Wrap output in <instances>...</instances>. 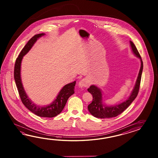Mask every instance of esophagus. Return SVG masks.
Segmentation results:
<instances>
[{
    "label": "esophagus",
    "instance_id": "34e87169",
    "mask_svg": "<svg viewBox=\"0 0 158 158\" xmlns=\"http://www.w3.org/2000/svg\"><path fill=\"white\" fill-rule=\"evenodd\" d=\"M89 85V83L87 82V81L86 79H82L80 81L79 83H78V86L79 87H87Z\"/></svg>",
    "mask_w": 158,
    "mask_h": 158
}]
</instances>
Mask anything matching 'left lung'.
<instances>
[{
  "mask_svg": "<svg viewBox=\"0 0 158 158\" xmlns=\"http://www.w3.org/2000/svg\"><path fill=\"white\" fill-rule=\"evenodd\" d=\"M131 49L135 55L141 59V65L139 74L138 76L136 84L135 85L134 89L131 93V96L128 99L121 104L114 105V106H105L102 103V92L101 90L94 85H91L87 90L92 94L93 99L90 104L88 106V110L90 112L91 114L94 117L101 118H111L116 117L118 115L121 114V113L127 108L130 106L137 97L141 83V76L143 70V61L142 60L141 55L139 54L137 48L131 41Z\"/></svg>",
  "mask_w": 158,
  "mask_h": 158,
  "instance_id": "left-lung-1",
  "label": "left lung"
}]
</instances>
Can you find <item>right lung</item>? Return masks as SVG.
Masks as SVG:
<instances>
[{
	"label": "right lung",
	"mask_w": 158,
	"mask_h": 158,
	"mask_svg": "<svg viewBox=\"0 0 158 158\" xmlns=\"http://www.w3.org/2000/svg\"><path fill=\"white\" fill-rule=\"evenodd\" d=\"M44 35V33L38 34L34 35L27 42L17 57L14 68V78L16 84L17 90L21 102L24 106L31 112L40 117L53 118L59 114L63 110L68 98L74 93V86L76 81L65 85L58 94L56 99L51 104L45 107H39L33 103L27 97L22 85L20 77V68L21 61L23 56L33 46L38 38Z\"/></svg>",
	"instance_id": "obj_1"
}]
</instances>
